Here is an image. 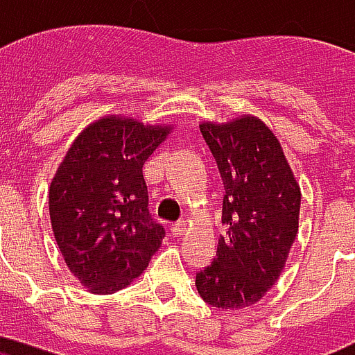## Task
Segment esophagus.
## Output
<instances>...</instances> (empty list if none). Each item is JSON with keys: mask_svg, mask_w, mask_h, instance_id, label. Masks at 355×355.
<instances>
[{"mask_svg": "<svg viewBox=\"0 0 355 355\" xmlns=\"http://www.w3.org/2000/svg\"><path fill=\"white\" fill-rule=\"evenodd\" d=\"M184 231H186L184 220H180V222H177V224L171 225V235H173V237H182V235H184Z\"/></svg>", "mask_w": 355, "mask_h": 355, "instance_id": "34e87169", "label": "esophagus"}]
</instances>
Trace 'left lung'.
<instances>
[{
    "label": "left lung",
    "mask_w": 355,
    "mask_h": 355,
    "mask_svg": "<svg viewBox=\"0 0 355 355\" xmlns=\"http://www.w3.org/2000/svg\"><path fill=\"white\" fill-rule=\"evenodd\" d=\"M224 182L216 256L196 275L205 303L237 311L258 303L284 269L299 230L301 190L267 125L244 114L199 124Z\"/></svg>",
    "instance_id": "8db88e82"
}]
</instances>
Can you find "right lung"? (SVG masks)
<instances>
[{
    "mask_svg": "<svg viewBox=\"0 0 355 355\" xmlns=\"http://www.w3.org/2000/svg\"><path fill=\"white\" fill-rule=\"evenodd\" d=\"M171 133L103 116L80 131L58 167L49 211L69 271L92 293H114L146 269L165 237L148 212L143 165Z\"/></svg>",
    "mask_w": 355,
    "mask_h": 355,
    "instance_id": "1",
    "label": "right lung"
}]
</instances>
